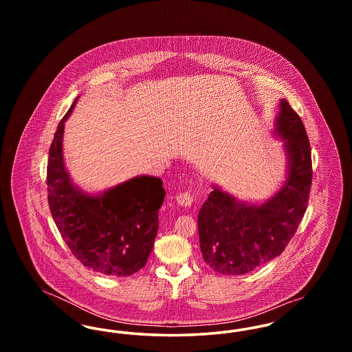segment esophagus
Segmentation results:
<instances>
[{"label": "esophagus", "instance_id": "esophagus-1", "mask_svg": "<svg viewBox=\"0 0 352 352\" xmlns=\"http://www.w3.org/2000/svg\"><path fill=\"white\" fill-rule=\"evenodd\" d=\"M194 201V197L190 194V191H184L181 192L179 195H177V203L179 206H184V207H190Z\"/></svg>", "mask_w": 352, "mask_h": 352}]
</instances>
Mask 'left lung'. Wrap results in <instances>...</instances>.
<instances>
[{"label": "left lung", "instance_id": "obj_1", "mask_svg": "<svg viewBox=\"0 0 352 352\" xmlns=\"http://www.w3.org/2000/svg\"><path fill=\"white\" fill-rule=\"evenodd\" d=\"M276 134L284 141L289 161L280 191L256 206L214 186L198 214L203 258L221 274H245L280 256L305 215L313 178L310 142L301 118L285 99Z\"/></svg>", "mask_w": 352, "mask_h": 352}]
</instances>
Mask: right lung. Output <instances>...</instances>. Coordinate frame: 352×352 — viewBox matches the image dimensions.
I'll return each mask as SVG.
<instances>
[{"label":"right lung","mask_w":352,"mask_h":352,"mask_svg":"<svg viewBox=\"0 0 352 352\" xmlns=\"http://www.w3.org/2000/svg\"><path fill=\"white\" fill-rule=\"evenodd\" d=\"M60 120L51 142L47 192L52 219L72 254L105 276L125 277L144 268L158 231L165 199L162 181L135 177L100 195L75 187L63 164V132L75 104Z\"/></svg>","instance_id":"1"}]
</instances>
